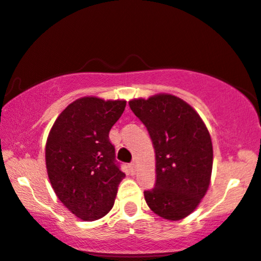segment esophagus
<instances>
[{
    "label": "esophagus",
    "mask_w": 261,
    "mask_h": 261,
    "mask_svg": "<svg viewBox=\"0 0 261 261\" xmlns=\"http://www.w3.org/2000/svg\"><path fill=\"white\" fill-rule=\"evenodd\" d=\"M130 169H131V172H133V173L136 172V163H135V162H134V163L130 164Z\"/></svg>",
    "instance_id": "1"
}]
</instances>
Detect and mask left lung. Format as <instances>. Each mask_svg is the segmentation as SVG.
<instances>
[{
	"label": "left lung",
	"mask_w": 261,
	"mask_h": 261,
	"mask_svg": "<svg viewBox=\"0 0 261 261\" xmlns=\"http://www.w3.org/2000/svg\"><path fill=\"white\" fill-rule=\"evenodd\" d=\"M147 127L155 154V187L143 193L148 207L164 220L185 218L201 202L211 180L214 149L205 122L173 94L128 101Z\"/></svg>",
	"instance_id": "8db88e82"
}]
</instances>
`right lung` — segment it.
Wrapping results in <instances>:
<instances>
[{"label":"right lung","instance_id":"1","mask_svg":"<svg viewBox=\"0 0 261 261\" xmlns=\"http://www.w3.org/2000/svg\"><path fill=\"white\" fill-rule=\"evenodd\" d=\"M126 100L76 99L58 116L45 146L47 175L56 196L76 217L95 221L115 202L125 178L115 163L109 131Z\"/></svg>","mask_w":261,"mask_h":261}]
</instances>
